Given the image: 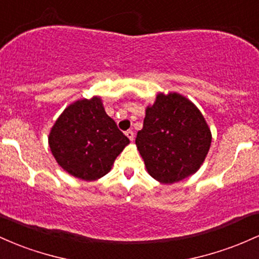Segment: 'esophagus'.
Instances as JSON below:
<instances>
[{
  "label": "esophagus",
  "instance_id": "esophagus-1",
  "mask_svg": "<svg viewBox=\"0 0 259 259\" xmlns=\"http://www.w3.org/2000/svg\"><path fill=\"white\" fill-rule=\"evenodd\" d=\"M126 136L130 138V141H133V138H135V133H133L132 130L126 131Z\"/></svg>",
  "mask_w": 259,
  "mask_h": 259
}]
</instances>
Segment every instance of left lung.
I'll use <instances>...</instances> for the list:
<instances>
[{"instance_id": "8db88e82", "label": "left lung", "mask_w": 259, "mask_h": 259, "mask_svg": "<svg viewBox=\"0 0 259 259\" xmlns=\"http://www.w3.org/2000/svg\"><path fill=\"white\" fill-rule=\"evenodd\" d=\"M211 143L203 115L176 93L159 94L147 107L136 144L148 172L162 184H174L200 167Z\"/></svg>"}]
</instances>
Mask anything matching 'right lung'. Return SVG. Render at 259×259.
I'll use <instances>...</instances> for the list:
<instances>
[{
  "mask_svg": "<svg viewBox=\"0 0 259 259\" xmlns=\"http://www.w3.org/2000/svg\"><path fill=\"white\" fill-rule=\"evenodd\" d=\"M128 143L97 97L67 107L49 136L56 161L72 176L85 181L106 175Z\"/></svg>",
  "mask_w": 259,
  "mask_h": 259,
  "instance_id": "1",
  "label": "right lung"
}]
</instances>
